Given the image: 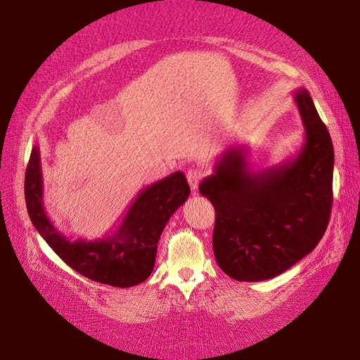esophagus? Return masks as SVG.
<instances>
[{"label":"esophagus","mask_w":360,"mask_h":360,"mask_svg":"<svg viewBox=\"0 0 360 360\" xmlns=\"http://www.w3.org/2000/svg\"><path fill=\"white\" fill-rule=\"evenodd\" d=\"M202 177H204V172L200 168H191V169H188L186 179H188V183H189V186L192 188V191H197L198 189V184L202 180Z\"/></svg>","instance_id":"34e87169"}]
</instances>
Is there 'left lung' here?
Wrapping results in <instances>:
<instances>
[{"instance_id": "left-lung-1", "label": "left lung", "mask_w": 360, "mask_h": 360, "mask_svg": "<svg viewBox=\"0 0 360 360\" xmlns=\"http://www.w3.org/2000/svg\"><path fill=\"white\" fill-rule=\"evenodd\" d=\"M304 129L299 153L254 171L246 146L217 158L200 193L214 207L216 263L236 281L284 274L319 245L332 210L333 146L307 89L294 93Z\"/></svg>"}]
</instances>
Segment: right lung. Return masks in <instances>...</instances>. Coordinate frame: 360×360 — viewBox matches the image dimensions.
<instances>
[{
  "label": "right lung",
  "mask_w": 360,
  "mask_h": 360,
  "mask_svg": "<svg viewBox=\"0 0 360 360\" xmlns=\"http://www.w3.org/2000/svg\"><path fill=\"white\" fill-rule=\"evenodd\" d=\"M189 193L186 177L181 171H176L136 195L114 234L97 240H70L53 226L43 205L39 144L32 146L25 172L27 210L39 234L78 274L118 288L138 285L150 276L163 228Z\"/></svg>",
  "instance_id": "right-lung-1"
}]
</instances>
